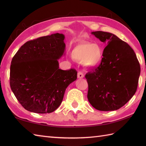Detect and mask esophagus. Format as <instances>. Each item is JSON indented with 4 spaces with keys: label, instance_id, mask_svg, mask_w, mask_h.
<instances>
[{
    "label": "esophagus",
    "instance_id": "1",
    "mask_svg": "<svg viewBox=\"0 0 146 146\" xmlns=\"http://www.w3.org/2000/svg\"><path fill=\"white\" fill-rule=\"evenodd\" d=\"M77 78H84V75L82 72H78V75H77Z\"/></svg>",
    "mask_w": 146,
    "mask_h": 146
}]
</instances>
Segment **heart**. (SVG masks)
<instances>
[{"instance_id": "obj_1", "label": "heart", "mask_w": 146, "mask_h": 146, "mask_svg": "<svg viewBox=\"0 0 146 146\" xmlns=\"http://www.w3.org/2000/svg\"><path fill=\"white\" fill-rule=\"evenodd\" d=\"M71 55L74 60L80 63L83 62L85 67L92 68L101 63L104 51L100 44L85 42L75 46L71 51Z\"/></svg>"}]
</instances>
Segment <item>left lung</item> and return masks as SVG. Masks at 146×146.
I'll return each instance as SVG.
<instances>
[{
  "instance_id": "left-lung-1",
  "label": "left lung",
  "mask_w": 146,
  "mask_h": 146,
  "mask_svg": "<svg viewBox=\"0 0 146 146\" xmlns=\"http://www.w3.org/2000/svg\"><path fill=\"white\" fill-rule=\"evenodd\" d=\"M92 35L107 46L99 66L85 75L88 101L98 110H118L137 90L140 64L131 46L113 34L99 31Z\"/></svg>"
}]
</instances>
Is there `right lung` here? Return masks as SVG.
<instances>
[{
  "instance_id": "right-lung-1",
  "label": "right lung",
  "mask_w": 146,
  "mask_h": 146,
  "mask_svg": "<svg viewBox=\"0 0 146 146\" xmlns=\"http://www.w3.org/2000/svg\"><path fill=\"white\" fill-rule=\"evenodd\" d=\"M64 35L55 33L26 42L12 58L10 85L26 110L51 113L61 104L68 86L75 81V70L59 69L64 55Z\"/></svg>"
}]
</instances>
